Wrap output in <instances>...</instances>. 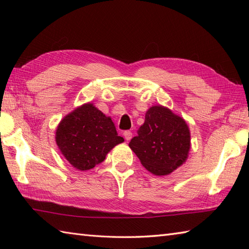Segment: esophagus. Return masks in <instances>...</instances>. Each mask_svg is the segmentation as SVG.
Segmentation results:
<instances>
[{
	"label": "esophagus",
	"instance_id": "1",
	"mask_svg": "<svg viewBox=\"0 0 249 249\" xmlns=\"http://www.w3.org/2000/svg\"><path fill=\"white\" fill-rule=\"evenodd\" d=\"M123 135H124V137H125V139L127 140V141H129V140L131 139V135H133V134H131L130 130H125Z\"/></svg>",
	"mask_w": 249,
	"mask_h": 249
}]
</instances>
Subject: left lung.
Here are the masks:
<instances>
[{"label":"left lung","mask_w":249,"mask_h":249,"mask_svg":"<svg viewBox=\"0 0 249 249\" xmlns=\"http://www.w3.org/2000/svg\"><path fill=\"white\" fill-rule=\"evenodd\" d=\"M129 147L142 166L156 176H166L186 160L190 147L188 126L182 118L161 106H154L145 113Z\"/></svg>","instance_id":"8db88e82"}]
</instances>
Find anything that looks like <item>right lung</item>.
Instances as JSON below:
<instances>
[{"mask_svg":"<svg viewBox=\"0 0 249 249\" xmlns=\"http://www.w3.org/2000/svg\"><path fill=\"white\" fill-rule=\"evenodd\" d=\"M62 154L79 170H89L105 160L107 153L124 139L113 122L92 104L83 105L61 121L55 135Z\"/></svg>","mask_w":249,"mask_h":249,"instance_id":"1","label":"right lung"}]
</instances>
